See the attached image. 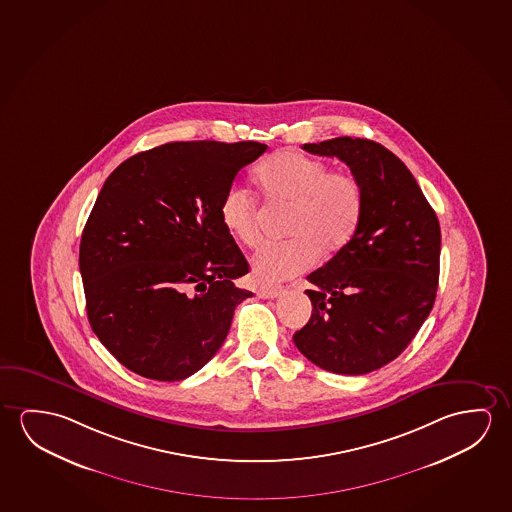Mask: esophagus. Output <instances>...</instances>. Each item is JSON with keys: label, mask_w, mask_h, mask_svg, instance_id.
<instances>
[{"label": "esophagus", "mask_w": 512, "mask_h": 512, "mask_svg": "<svg viewBox=\"0 0 512 512\" xmlns=\"http://www.w3.org/2000/svg\"><path fill=\"white\" fill-rule=\"evenodd\" d=\"M282 294H284V289H280V287H273V289L262 287V289L259 291V298L273 299L278 298V296H282Z\"/></svg>", "instance_id": "1"}]
</instances>
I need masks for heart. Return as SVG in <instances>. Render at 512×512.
<instances>
[{
    "label": "heart",
    "instance_id": "heart-1",
    "mask_svg": "<svg viewBox=\"0 0 512 512\" xmlns=\"http://www.w3.org/2000/svg\"><path fill=\"white\" fill-rule=\"evenodd\" d=\"M260 195L269 205L289 207L287 241L266 244L252 259L262 284H278L305 273L319 255L331 259L353 241L365 213L362 182L353 173L330 172L323 159L285 150L255 170ZM220 220L244 246L260 241L259 207L244 189L232 186L221 198Z\"/></svg>",
    "mask_w": 512,
    "mask_h": 512
}]
</instances>
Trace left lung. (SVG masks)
Returning a JSON list of instances; mask_svg holds the SVG:
<instances>
[{"instance_id":"1","label":"left lung","mask_w":512,"mask_h":512,"mask_svg":"<svg viewBox=\"0 0 512 512\" xmlns=\"http://www.w3.org/2000/svg\"><path fill=\"white\" fill-rule=\"evenodd\" d=\"M303 149L351 168L365 213L353 241L307 276L314 308L292 339L317 367L360 376L395 360L433 310L440 221L406 165L381 143L340 136Z\"/></svg>"}]
</instances>
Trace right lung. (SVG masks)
<instances>
[{
    "mask_svg": "<svg viewBox=\"0 0 512 512\" xmlns=\"http://www.w3.org/2000/svg\"><path fill=\"white\" fill-rule=\"evenodd\" d=\"M268 145L172 142L118 165L79 244L97 339L143 378L181 381L227 339L250 271L220 220L237 172Z\"/></svg>",
    "mask_w": 512,
    "mask_h": 512,
    "instance_id": "right-lung-1",
    "label": "right lung"
}]
</instances>
